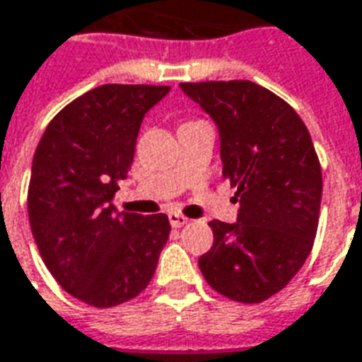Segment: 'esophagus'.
Returning <instances> with one entry per match:
<instances>
[{
	"label": "esophagus",
	"mask_w": 362,
	"mask_h": 362,
	"mask_svg": "<svg viewBox=\"0 0 362 362\" xmlns=\"http://www.w3.org/2000/svg\"><path fill=\"white\" fill-rule=\"evenodd\" d=\"M168 219H170V225H173V227H176V229H178V227H184V225L189 221L188 217L180 216V214H170V216H168Z\"/></svg>",
	"instance_id": "34e87169"
}]
</instances>
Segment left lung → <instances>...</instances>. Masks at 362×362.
<instances>
[{
	"label": "left lung",
	"instance_id": "obj_1",
	"mask_svg": "<svg viewBox=\"0 0 362 362\" xmlns=\"http://www.w3.org/2000/svg\"><path fill=\"white\" fill-rule=\"evenodd\" d=\"M180 88L216 121L223 178L239 198L235 223L209 221L214 247L199 270L221 296L264 302L304 267L317 231L323 182L310 131L282 98L249 80Z\"/></svg>",
	"mask_w": 362,
	"mask_h": 362
}]
</instances>
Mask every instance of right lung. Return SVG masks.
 I'll list each match as a JSON object with an SVG mask.
<instances>
[{"mask_svg":"<svg viewBox=\"0 0 362 362\" xmlns=\"http://www.w3.org/2000/svg\"><path fill=\"white\" fill-rule=\"evenodd\" d=\"M168 86L103 84L57 113L33 156L29 223L57 282L93 308L139 296L170 235L164 214H115L145 113Z\"/></svg>","mask_w":362,"mask_h":362,"instance_id":"add662e5","label":"right lung"}]
</instances>
